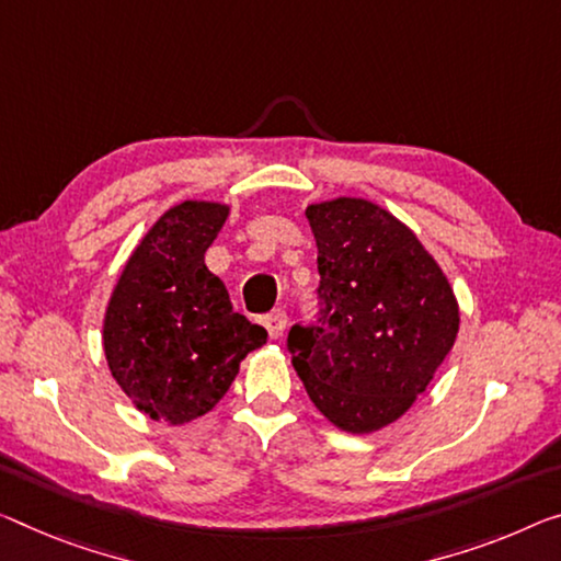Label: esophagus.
I'll return each instance as SVG.
<instances>
[{"label": "esophagus", "instance_id": "1", "mask_svg": "<svg viewBox=\"0 0 561 561\" xmlns=\"http://www.w3.org/2000/svg\"><path fill=\"white\" fill-rule=\"evenodd\" d=\"M263 323H265V329H268V335H271V339H280L283 331H286V325H288V316H286V310H283V308H275L273 313H268V316L263 318Z\"/></svg>", "mask_w": 561, "mask_h": 561}]
</instances>
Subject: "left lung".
<instances>
[{
  "label": "left lung",
  "mask_w": 561,
  "mask_h": 561,
  "mask_svg": "<svg viewBox=\"0 0 561 561\" xmlns=\"http://www.w3.org/2000/svg\"><path fill=\"white\" fill-rule=\"evenodd\" d=\"M318 245V318L288 333L310 401L343 431L389 426L426 391L459 331L446 275L389 210L360 201L308 205Z\"/></svg>",
  "instance_id": "left-lung-1"
}]
</instances>
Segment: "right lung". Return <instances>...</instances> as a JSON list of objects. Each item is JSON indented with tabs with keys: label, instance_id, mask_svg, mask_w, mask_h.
<instances>
[{
	"label": "right lung",
	"instance_id": "1",
	"mask_svg": "<svg viewBox=\"0 0 561 561\" xmlns=\"http://www.w3.org/2000/svg\"><path fill=\"white\" fill-rule=\"evenodd\" d=\"M228 218L218 203L185 201L154 222L127 261L105 316V356L133 403L154 421L187 424L230 389L268 331L232 310L205 251Z\"/></svg>",
	"mask_w": 561,
	"mask_h": 561
}]
</instances>
